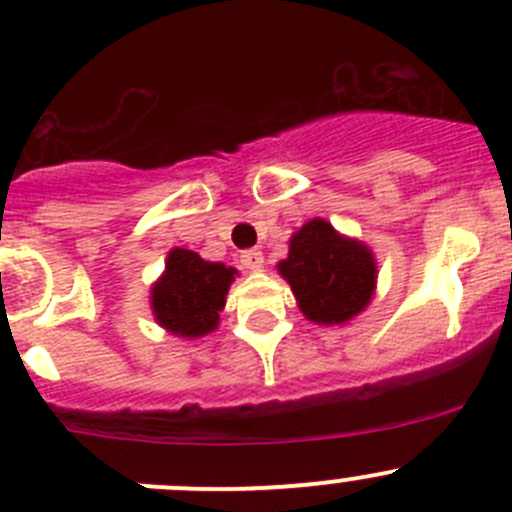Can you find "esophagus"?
I'll use <instances>...</instances> for the list:
<instances>
[{
	"instance_id": "obj_1",
	"label": "esophagus",
	"mask_w": 512,
	"mask_h": 512,
	"mask_svg": "<svg viewBox=\"0 0 512 512\" xmlns=\"http://www.w3.org/2000/svg\"><path fill=\"white\" fill-rule=\"evenodd\" d=\"M240 262L247 267V270H260L262 262H265V257H262L260 250H242Z\"/></svg>"
}]
</instances>
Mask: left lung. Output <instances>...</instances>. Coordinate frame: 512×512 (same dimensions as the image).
<instances>
[{
    "label": "left lung",
    "mask_w": 512,
    "mask_h": 512,
    "mask_svg": "<svg viewBox=\"0 0 512 512\" xmlns=\"http://www.w3.org/2000/svg\"><path fill=\"white\" fill-rule=\"evenodd\" d=\"M277 267L304 317L319 324L347 322L374 294L376 262L369 247L347 240L319 218L294 232L287 260Z\"/></svg>",
    "instance_id": "left-lung-1"
}]
</instances>
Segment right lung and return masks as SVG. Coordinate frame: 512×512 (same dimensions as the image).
I'll list each match as a JSON object with an SVG mask.
<instances>
[{"mask_svg":"<svg viewBox=\"0 0 512 512\" xmlns=\"http://www.w3.org/2000/svg\"><path fill=\"white\" fill-rule=\"evenodd\" d=\"M232 277V267L205 262L198 252L175 247L165 262V275L153 287L151 304L158 324L180 337L213 332Z\"/></svg>","mask_w":512,"mask_h":512,"instance_id":"obj_1","label":"right lung"}]
</instances>
